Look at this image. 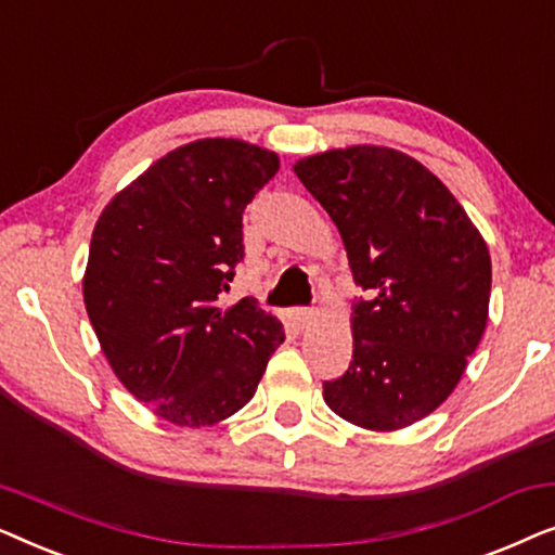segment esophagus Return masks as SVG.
<instances>
[{
  "label": "esophagus",
  "instance_id": "obj_1",
  "mask_svg": "<svg viewBox=\"0 0 555 555\" xmlns=\"http://www.w3.org/2000/svg\"><path fill=\"white\" fill-rule=\"evenodd\" d=\"M291 318H293V323L298 325V328H308V325L315 321V310H310V308H295L293 313H291Z\"/></svg>",
  "mask_w": 555,
  "mask_h": 555
}]
</instances>
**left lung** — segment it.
I'll return each instance as SVG.
<instances>
[{"instance_id":"8db88e82","label":"left lung","mask_w":555,"mask_h":555,"mask_svg":"<svg viewBox=\"0 0 555 555\" xmlns=\"http://www.w3.org/2000/svg\"><path fill=\"white\" fill-rule=\"evenodd\" d=\"M302 186L346 245L356 285L353 359L323 399L346 422L393 431L454 391L490 306V253L450 189L416 158L348 146L300 158Z\"/></svg>"}]
</instances>
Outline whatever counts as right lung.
I'll list each match as a JSON object with an SVG mask.
<instances>
[{
  "instance_id": "obj_1",
  "label": "right lung",
  "mask_w": 555,
  "mask_h": 555,
  "mask_svg": "<svg viewBox=\"0 0 555 555\" xmlns=\"http://www.w3.org/2000/svg\"><path fill=\"white\" fill-rule=\"evenodd\" d=\"M280 169L237 139H199L149 166L98 217L82 300L118 382L177 427H209L255 397L283 323L242 298V215Z\"/></svg>"
}]
</instances>
